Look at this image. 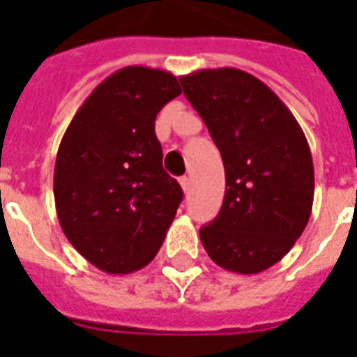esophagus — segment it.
<instances>
[{"mask_svg": "<svg viewBox=\"0 0 357 357\" xmlns=\"http://www.w3.org/2000/svg\"><path fill=\"white\" fill-rule=\"evenodd\" d=\"M179 185H181V189H183V192L187 195L190 189V179L187 178V176H183V178H179Z\"/></svg>", "mask_w": 357, "mask_h": 357, "instance_id": "1", "label": "esophagus"}]
</instances>
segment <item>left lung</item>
<instances>
[{"instance_id": "obj_1", "label": "left lung", "mask_w": 357, "mask_h": 357, "mask_svg": "<svg viewBox=\"0 0 357 357\" xmlns=\"http://www.w3.org/2000/svg\"><path fill=\"white\" fill-rule=\"evenodd\" d=\"M179 81L226 172L222 207L202 226V244L226 271H266L293 248L311 217L315 174L304 131L285 103L248 72L198 70Z\"/></svg>"}]
</instances>
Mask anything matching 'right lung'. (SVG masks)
<instances>
[{
  "label": "right lung",
  "instance_id": "right-lung-1",
  "mask_svg": "<svg viewBox=\"0 0 357 357\" xmlns=\"http://www.w3.org/2000/svg\"><path fill=\"white\" fill-rule=\"evenodd\" d=\"M179 94L170 72L126 66L92 91L61 140L53 174L59 222L107 274L148 265L183 200L155 137L157 113Z\"/></svg>",
  "mask_w": 357,
  "mask_h": 357
}]
</instances>
